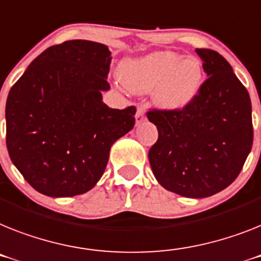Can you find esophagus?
I'll use <instances>...</instances> for the list:
<instances>
[{"label": "esophagus", "mask_w": 261, "mask_h": 261, "mask_svg": "<svg viewBox=\"0 0 261 261\" xmlns=\"http://www.w3.org/2000/svg\"><path fill=\"white\" fill-rule=\"evenodd\" d=\"M146 120V115H144V111L142 110L141 107L137 110V114H135V122H137V124L142 123V122H144Z\"/></svg>", "instance_id": "obj_1"}]
</instances>
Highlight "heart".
Here are the masks:
<instances>
[{
    "label": "heart",
    "mask_w": 261,
    "mask_h": 261,
    "mask_svg": "<svg viewBox=\"0 0 261 261\" xmlns=\"http://www.w3.org/2000/svg\"><path fill=\"white\" fill-rule=\"evenodd\" d=\"M120 81L137 94L152 91L158 109L181 113L194 103L203 86V66L195 57L156 51L120 63Z\"/></svg>",
    "instance_id": "1"
}]
</instances>
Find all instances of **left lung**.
I'll use <instances>...</instances> for the list:
<instances>
[{"instance_id":"obj_1","label":"left lung","mask_w":261,"mask_h":261,"mask_svg":"<svg viewBox=\"0 0 261 261\" xmlns=\"http://www.w3.org/2000/svg\"><path fill=\"white\" fill-rule=\"evenodd\" d=\"M207 81L181 113L150 111L158 141L148 161L159 185L185 198H208L238 178L252 148V106L247 89L219 53L196 49Z\"/></svg>"}]
</instances>
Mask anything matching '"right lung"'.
I'll return each mask as SVG.
<instances>
[{"label":"right lung","mask_w":261,"mask_h":261,"mask_svg":"<svg viewBox=\"0 0 261 261\" xmlns=\"http://www.w3.org/2000/svg\"><path fill=\"white\" fill-rule=\"evenodd\" d=\"M111 51L73 39L50 46L29 65L6 99V146L25 180L41 194L67 198L102 178L114 142L133 130L135 107L110 109L102 91Z\"/></svg>","instance_id":"right-lung-1"}]
</instances>
